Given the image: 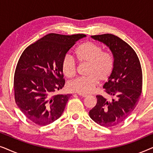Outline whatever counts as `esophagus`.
Listing matches in <instances>:
<instances>
[{"instance_id":"obj_1","label":"esophagus","mask_w":153,"mask_h":153,"mask_svg":"<svg viewBox=\"0 0 153 153\" xmlns=\"http://www.w3.org/2000/svg\"><path fill=\"white\" fill-rule=\"evenodd\" d=\"M78 95H79V96H81V97H88V95H85V94H80V93H78Z\"/></svg>"}]
</instances>
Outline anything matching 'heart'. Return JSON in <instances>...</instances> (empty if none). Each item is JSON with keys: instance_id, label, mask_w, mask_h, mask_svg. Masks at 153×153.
<instances>
[{"instance_id": "heart-1", "label": "heart", "mask_w": 153, "mask_h": 153, "mask_svg": "<svg viewBox=\"0 0 153 153\" xmlns=\"http://www.w3.org/2000/svg\"><path fill=\"white\" fill-rule=\"evenodd\" d=\"M74 54L81 63L88 64L86 71L88 76L70 81L68 86L71 92L89 94L95 89L98 81L104 82L109 79L114 68V60L111 53L103 51L100 45L87 42L77 47ZM62 70L68 78L75 76L76 65L71 56H65L62 61Z\"/></svg>"}]
</instances>
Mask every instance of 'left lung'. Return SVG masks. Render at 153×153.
Here are the masks:
<instances>
[{
  "instance_id": "8db88e82",
  "label": "left lung",
  "mask_w": 153,
  "mask_h": 153,
  "mask_svg": "<svg viewBox=\"0 0 153 153\" xmlns=\"http://www.w3.org/2000/svg\"><path fill=\"white\" fill-rule=\"evenodd\" d=\"M109 48L114 60L111 76L103 88L111 95L108 101L97 95L96 105L89 111L93 121L108 127L122 123L137 105L142 90V70L139 58L132 48L120 37L112 34L91 36Z\"/></svg>"
}]
</instances>
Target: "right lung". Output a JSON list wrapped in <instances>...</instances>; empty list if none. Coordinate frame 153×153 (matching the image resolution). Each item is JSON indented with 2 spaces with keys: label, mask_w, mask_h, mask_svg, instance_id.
<instances>
[{
  "label": "right lung",
  "mask_w": 153,
  "mask_h": 153,
  "mask_svg": "<svg viewBox=\"0 0 153 153\" xmlns=\"http://www.w3.org/2000/svg\"><path fill=\"white\" fill-rule=\"evenodd\" d=\"M83 34L50 33L28 46L16 65L14 77L15 102L35 124L45 126L59 118L70 95H54L65 85L62 61Z\"/></svg>",
  "instance_id": "obj_1"
}]
</instances>
